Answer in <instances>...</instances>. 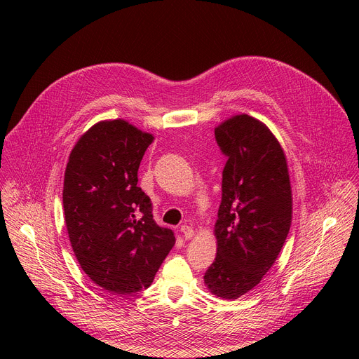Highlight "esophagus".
Instances as JSON below:
<instances>
[{"mask_svg": "<svg viewBox=\"0 0 359 359\" xmlns=\"http://www.w3.org/2000/svg\"><path fill=\"white\" fill-rule=\"evenodd\" d=\"M180 231L183 233V237H184V238H191L193 234H194L193 227H191V226H187V224H183V226L180 227Z\"/></svg>", "mask_w": 359, "mask_h": 359, "instance_id": "34e87169", "label": "esophagus"}]
</instances>
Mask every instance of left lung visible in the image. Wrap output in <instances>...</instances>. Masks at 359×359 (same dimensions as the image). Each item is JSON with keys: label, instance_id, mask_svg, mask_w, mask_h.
Listing matches in <instances>:
<instances>
[{"label": "left lung", "instance_id": "obj_1", "mask_svg": "<svg viewBox=\"0 0 359 359\" xmlns=\"http://www.w3.org/2000/svg\"><path fill=\"white\" fill-rule=\"evenodd\" d=\"M215 137L227 162L217 254L204 283L233 299L257 285L278 257L291 226V186L284 151L260 121L237 115L216 128Z\"/></svg>", "mask_w": 359, "mask_h": 359}]
</instances>
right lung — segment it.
Listing matches in <instances>:
<instances>
[{
  "label": "right lung",
  "mask_w": 359,
  "mask_h": 359,
  "mask_svg": "<svg viewBox=\"0 0 359 359\" xmlns=\"http://www.w3.org/2000/svg\"><path fill=\"white\" fill-rule=\"evenodd\" d=\"M153 136L122 119L99 122L75 144L64 179L65 223L75 257L99 287L119 295L147 288L175 245L137 186Z\"/></svg>",
  "instance_id": "1"
}]
</instances>
